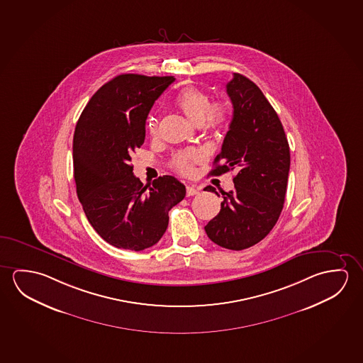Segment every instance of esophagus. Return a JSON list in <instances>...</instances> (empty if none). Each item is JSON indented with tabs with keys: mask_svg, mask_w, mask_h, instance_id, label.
Masks as SVG:
<instances>
[{
	"mask_svg": "<svg viewBox=\"0 0 363 363\" xmlns=\"http://www.w3.org/2000/svg\"><path fill=\"white\" fill-rule=\"evenodd\" d=\"M199 193V189L196 188V186H186V196H196Z\"/></svg>",
	"mask_w": 363,
	"mask_h": 363,
	"instance_id": "obj_1",
	"label": "esophagus"
}]
</instances>
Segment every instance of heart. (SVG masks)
Listing matches in <instances>:
<instances>
[{
    "label": "heart",
    "mask_w": 363,
    "mask_h": 363,
    "mask_svg": "<svg viewBox=\"0 0 363 363\" xmlns=\"http://www.w3.org/2000/svg\"><path fill=\"white\" fill-rule=\"evenodd\" d=\"M177 104L179 108L189 117L190 121L196 125H201L206 122L208 128L211 130H220L227 122V110L222 104H212L211 97L207 93L203 92L196 86H186L184 88L178 98ZM159 118L156 116H151L147 122L149 131L152 136L157 135L159 131ZM203 156L198 150H188L182 151L174 156V169L183 175H191L194 172V165L196 162H201Z\"/></svg>",
    "instance_id": "1"
}]
</instances>
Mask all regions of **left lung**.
<instances>
[{
	"label": "left lung",
	"mask_w": 363,
	"mask_h": 363,
	"mask_svg": "<svg viewBox=\"0 0 363 363\" xmlns=\"http://www.w3.org/2000/svg\"><path fill=\"white\" fill-rule=\"evenodd\" d=\"M225 91L233 115L211 175L236 170L235 189L222 191L220 211L204 230L220 247L241 251L277 225L288 186L290 149L281 121L259 86L235 73ZM204 190L219 196L211 185Z\"/></svg>",
	"instance_id": "1"
}]
</instances>
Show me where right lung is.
<instances>
[{
  "label": "right lung",
  "instance_id": "add662e5",
  "mask_svg": "<svg viewBox=\"0 0 363 363\" xmlns=\"http://www.w3.org/2000/svg\"><path fill=\"white\" fill-rule=\"evenodd\" d=\"M174 77L117 75L101 86L82 112L73 138L77 194L98 235L117 248L141 251L159 242L169 211L185 186L164 175L144 185L131 156L145 141L152 104Z\"/></svg>",
  "mask_w": 363,
  "mask_h": 363
}]
</instances>
